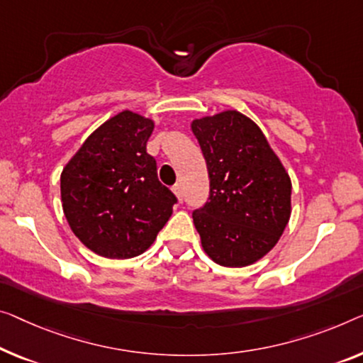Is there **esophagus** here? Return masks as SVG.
Here are the masks:
<instances>
[{"label": "esophagus", "instance_id": "esophagus-1", "mask_svg": "<svg viewBox=\"0 0 363 363\" xmlns=\"http://www.w3.org/2000/svg\"><path fill=\"white\" fill-rule=\"evenodd\" d=\"M172 192L176 194V197L179 199V202H182V199H184V192H182V186H181V184H176V186L172 187Z\"/></svg>", "mask_w": 363, "mask_h": 363}]
</instances>
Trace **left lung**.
Here are the masks:
<instances>
[{
  "mask_svg": "<svg viewBox=\"0 0 363 363\" xmlns=\"http://www.w3.org/2000/svg\"><path fill=\"white\" fill-rule=\"evenodd\" d=\"M192 132L210 179L208 200L192 213L203 251L220 266H250L289 223L290 177L261 128L241 112L197 118Z\"/></svg>",
  "mask_w": 363,
  "mask_h": 363,
  "instance_id": "left-lung-1",
  "label": "left lung"
}]
</instances>
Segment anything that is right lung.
I'll return each instance as SVG.
<instances>
[{
    "instance_id": "add662e5",
    "label": "right lung",
    "mask_w": 363,
    "mask_h": 363,
    "mask_svg": "<svg viewBox=\"0 0 363 363\" xmlns=\"http://www.w3.org/2000/svg\"><path fill=\"white\" fill-rule=\"evenodd\" d=\"M153 128L138 113H117L89 135L62 172L69 228L99 256L128 259L147 251L177 202L147 153Z\"/></svg>"
}]
</instances>
